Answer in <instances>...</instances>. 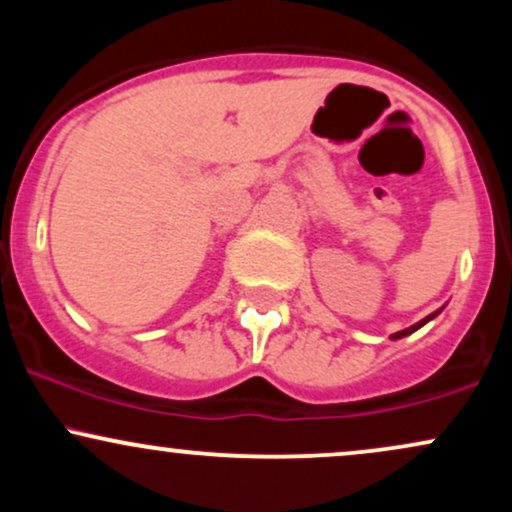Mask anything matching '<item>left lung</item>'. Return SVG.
<instances>
[{"mask_svg":"<svg viewBox=\"0 0 512 512\" xmlns=\"http://www.w3.org/2000/svg\"><path fill=\"white\" fill-rule=\"evenodd\" d=\"M440 310H443V308H440ZM440 310H436V313H431V315H428V317H424V320H421V322H416V325H411V327H407V330H402V332L392 334V339H402V337H407V334H411V332H416V330H419V327H424L428 320H433V317H436V315L440 313Z\"/></svg>","mask_w":512,"mask_h":512,"instance_id":"left-lung-1","label":"left lung"}]
</instances>
